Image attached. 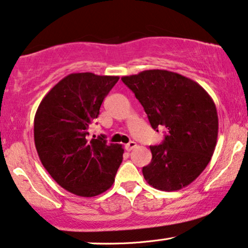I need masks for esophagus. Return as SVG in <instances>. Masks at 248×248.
Here are the masks:
<instances>
[{"label": "esophagus", "instance_id": "obj_1", "mask_svg": "<svg viewBox=\"0 0 248 248\" xmlns=\"http://www.w3.org/2000/svg\"><path fill=\"white\" fill-rule=\"evenodd\" d=\"M136 147H137L136 141H129V143L126 145V150L128 152H130L131 150H134V148H136Z\"/></svg>", "mask_w": 248, "mask_h": 248}]
</instances>
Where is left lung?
<instances>
[{
    "label": "left lung",
    "mask_w": 248,
    "mask_h": 248,
    "mask_svg": "<svg viewBox=\"0 0 248 248\" xmlns=\"http://www.w3.org/2000/svg\"><path fill=\"white\" fill-rule=\"evenodd\" d=\"M146 112L153 129L166 128L163 143L150 146L145 180L158 190L173 191L193 183L216 150L219 119L216 104L196 81L168 70L124 76Z\"/></svg>",
    "instance_id": "obj_1"
}]
</instances>
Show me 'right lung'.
Here are the masks:
<instances>
[{"mask_svg":"<svg viewBox=\"0 0 248 248\" xmlns=\"http://www.w3.org/2000/svg\"><path fill=\"white\" fill-rule=\"evenodd\" d=\"M118 76L70 74L43 98L34 119L39 160L65 190L82 197L107 191L122 162L120 144H108L104 135L90 140V126Z\"/></svg>","mask_w":248,"mask_h":248,"instance_id":"obj_1","label":"right lung"}]
</instances>
